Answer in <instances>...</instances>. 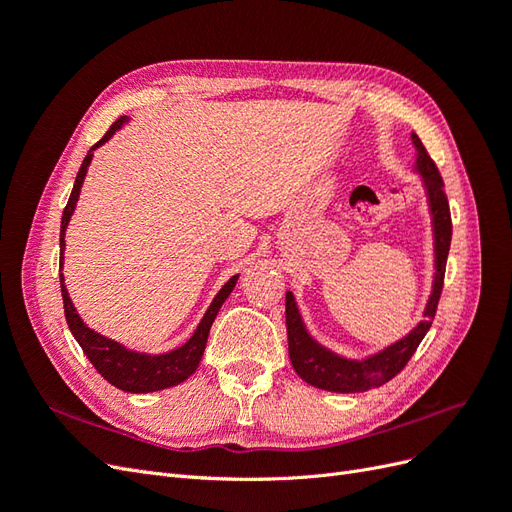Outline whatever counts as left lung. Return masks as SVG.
<instances>
[{
  "instance_id": "8db88e82",
  "label": "left lung",
  "mask_w": 512,
  "mask_h": 512,
  "mask_svg": "<svg viewBox=\"0 0 512 512\" xmlns=\"http://www.w3.org/2000/svg\"><path fill=\"white\" fill-rule=\"evenodd\" d=\"M412 143L416 147V170L423 175L425 190L431 207L433 218V237H436V280H433V292L425 307V318L416 324L404 339H399L393 346L384 348L382 352L369 356L363 361H350L344 356H337L331 350L322 348L314 342L305 331V324L294 303L292 292H286V329H288V354L294 371L312 386L333 393H363L376 386H382L393 380L401 369L408 365L418 344L427 335L433 316H436L440 294L444 288V271L446 258L451 250V209H448V198L444 194V181L436 162L431 160L421 138L412 134Z\"/></svg>"
}]
</instances>
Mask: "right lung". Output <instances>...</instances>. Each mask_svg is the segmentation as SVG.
Instances as JSON below:
<instances>
[{"label":"right lung","mask_w":512,"mask_h":512,"mask_svg":"<svg viewBox=\"0 0 512 512\" xmlns=\"http://www.w3.org/2000/svg\"><path fill=\"white\" fill-rule=\"evenodd\" d=\"M128 121V117H119L108 132L100 138V141L89 149V153L85 156L81 168H79V175H76L74 181V188L72 194L68 198V205L64 209V215H61V232H59V247H61V256H59V265L64 262V235H66V228L70 222V215L74 213L76 207V200H79L81 194V185L87 173V166L94 158V149L104 145L108 138H111L123 123ZM239 280V275H232L230 280L222 286V290L215 294L213 303L209 305L207 314L200 320V324L196 327L194 335L185 342L183 346H179L177 350H170L166 354H141V352H132L128 348H123L121 344L113 342V339H108L96 331H91L87 324L81 320V316L76 314V309L68 297V290L64 286V275L59 273V282H61V297H64V312H66V320H68V327L74 335L76 342L83 348V352L87 354V359L91 361V365L96 367L98 374L111 382L117 389L126 391V393H153V391H162L168 389V386H175L183 380H188L200 359H203V352L207 346V337L211 331V324L218 316L222 303L228 299V294L232 292Z\"/></svg>","instance_id":"right-lung-1"}]
</instances>
